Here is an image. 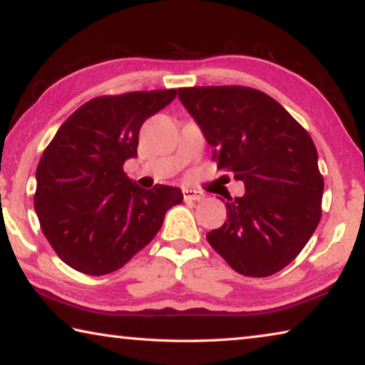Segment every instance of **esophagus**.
Masks as SVG:
<instances>
[{"instance_id":"34e87169","label":"esophagus","mask_w":365,"mask_h":365,"mask_svg":"<svg viewBox=\"0 0 365 365\" xmlns=\"http://www.w3.org/2000/svg\"><path fill=\"white\" fill-rule=\"evenodd\" d=\"M202 197H205V195H202L201 191L188 190V188L183 190V200L185 201H201Z\"/></svg>"}]
</instances>
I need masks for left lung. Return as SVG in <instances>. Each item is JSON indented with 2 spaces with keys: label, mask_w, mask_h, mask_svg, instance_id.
Instances as JSON below:
<instances>
[{
  "label": "left lung",
  "mask_w": 365,
  "mask_h": 365,
  "mask_svg": "<svg viewBox=\"0 0 365 365\" xmlns=\"http://www.w3.org/2000/svg\"><path fill=\"white\" fill-rule=\"evenodd\" d=\"M178 98L214 148L217 169L245 183L227 220L206 235L238 274L269 277L304 248L322 215L316 145L274 98L250 86H190Z\"/></svg>",
  "instance_id": "obj_1"
}]
</instances>
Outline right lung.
Segmentation results:
<instances>
[{
    "instance_id": "obj_1",
    "label": "right lung",
    "mask_w": 365,
    "mask_h": 365,
    "mask_svg": "<svg viewBox=\"0 0 365 365\" xmlns=\"http://www.w3.org/2000/svg\"><path fill=\"white\" fill-rule=\"evenodd\" d=\"M177 90L98 96L59 127L36 169L35 212L63 261L86 275L110 274L156 237L164 215L180 205V188H140L123 172L137 158L148 117Z\"/></svg>"
}]
</instances>
